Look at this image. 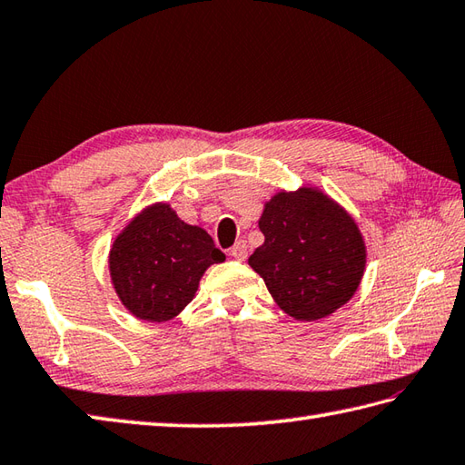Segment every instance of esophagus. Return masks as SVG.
Segmentation results:
<instances>
[{"label":"esophagus","instance_id":"obj_1","mask_svg":"<svg viewBox=\"0 0 465 465\" xmlns=\"http://www.w3.org/2000/svg\"><path fill=\"white\" fill-rule=\"evenodd\" d=\"M230 256L235 258V260H245V258H248V245H245V242H235L233 248L230 250Z\"/></svg>","mask_w":465,"mask_h":465}]
</instances>
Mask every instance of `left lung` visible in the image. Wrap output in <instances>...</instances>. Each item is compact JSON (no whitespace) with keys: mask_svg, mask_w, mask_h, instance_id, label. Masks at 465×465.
Listing matches in <instances>:
<instances>
[{"mask_svg":"<svg viewBox=\"0 0 465 465\" xmlns=\"http://www.w3.org/2000/svg\"><path fill=\"white\" fill-rule=\"evenodd\" d=\"M263 243L248 263L288 316H331L357 292L367 245L357 222L324 191H278L260 217Z\"/></svg>","mask_w":465,"mask_h":465,"instance_id":"obj_1","label":"left lung"}]
</instances>
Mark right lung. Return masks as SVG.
<instances>
[{
	"mask_svg": "<svg viewBox=\"0 0 465 465\" xmlns=\"http://www.w3.org/2000/svg\"><path fill=\"white\" fill-rule=\"evenodd\" d=\"M223 260L203 227L185 223L169 203L159 202L116 235L108 270L126 311L141 321L165 322L193 300L205 270Z\"/></svg>",
	"mask_w": 465,
	"mask_h": 465,
	"instance_id": "1",
	"label": "right lung"
}]
</instances>
